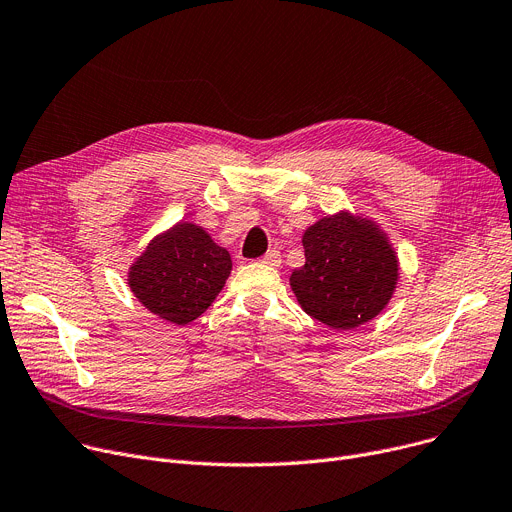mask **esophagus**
I'll use <instances>...</instances> for the list:
<instances>
[{
    "label": "esophagus",
    "instance_id": "esophagus-1",
    "mask_svg": "<svg viewBox=\"0 0 512 512\" xmlns=\"http://www.w3.org/2000/svg\"><path fill=\"white\" fill-rule=\"evenodd\" d=\"M259 261L265 263V265H271V267H278L282 263V255H280L278 249H269Z\"/></svg>",
    "mask_w": 512,
    "mask_h": 512
}]
</instances>
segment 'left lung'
Segmentation results:
<instances>
[{"mask_svg":"<svg viewBox=\"0 0 512 512\" xmlns=\"http://www.w3.org/2000/svg\"><path fill=\"white\" fill-rule=\"evenodd\" d=\"M304 265L294 269L290 286L306 315L350 329L379 315L389 302L397 259L385 234L374 224L339 214L304 232Z\"/></svg>","mask_w":512,"mask_h":512,"instance_id":"8db88e82","label":"left lung"}]
</instances>
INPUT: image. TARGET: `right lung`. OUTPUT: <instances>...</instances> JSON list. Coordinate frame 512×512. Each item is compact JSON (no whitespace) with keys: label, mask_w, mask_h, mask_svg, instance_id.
Returning a JSON list of instances; mask_svg holds the SVG:
<instances>
[{"label":"right lung","mask_w":512,"mask_h":512,"mask_svg":"<svg viewBox=\"0 0 512 512\" xmlns=\"http://www.w3.org/2000/svg\"><path fill=\"white\" fill-rule=\"evenodd\" d=\"M226 249L195 224H177L154 238L129 271L131 292L154 315L185 325L214 302L230 276Z\"/></svg>","instance_id":"add662e5"}]
</instances>
